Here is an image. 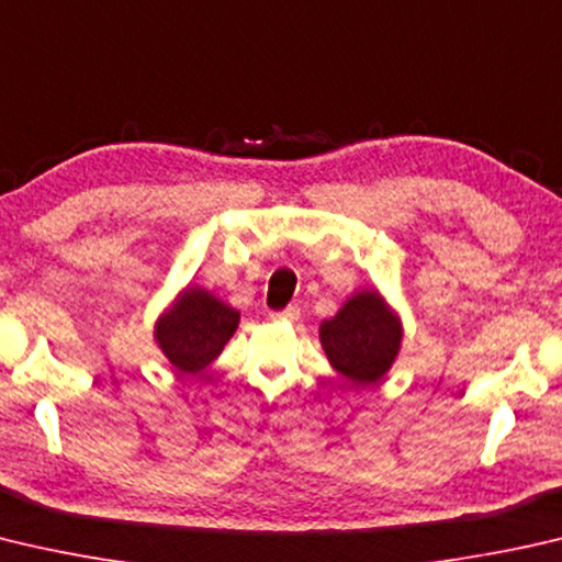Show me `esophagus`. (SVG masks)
Masks as SVG:
<instances>
[{"instance_id":"obj_1","label":"esophagus","mask_w":562,"mask_h":562,"mask_svg":"<svg viewBox=\"0 0 562 562\" xmlns=\"http://www.w3.org/2000/svg\"><path fill=\"white\" fill-rule=\"evenodd\" d=\"M272 319H278V322H297L300 319V307H290L288 310H282V312H272L270 314Z\"/></svg>"}]
</instances>
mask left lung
<instances>
[{
	"mask_svg": "<svg viewBox=\"0 0 562 562\" xmlns=\"http://www.w3.org/2000/svg\"><path fill=\"white\" fill-rule=\"evenodd\" d=\"M329 363L356 385L379 383L403 341V326L375 290H361L344 302L334 319L319 326Z\"/></svg>",
	"mask_w": 562,
	"mask_h": 562,
	"instance_id": "1",
	"label": "left lung"
}]
</instances>
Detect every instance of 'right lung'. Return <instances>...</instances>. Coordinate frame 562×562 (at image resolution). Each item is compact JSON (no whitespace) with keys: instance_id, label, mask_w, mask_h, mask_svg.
Instances as JSON below:
<instances>
[{"instance_id":"add662e5","label":"right lung","mask_w":562,"mask_h":562,"mask_svg":"<svg viewBox=\"0 0 562 562\" xmlns=\"http://www.w3.org/2000/svg\"><path fill=\"white\" fill-rule=\"evenodd\" d=\"M240 312L201 288H187L159 316L155 339L181 373H199L218 359L223 346L238 329Z\"/></svg>"}]
</instances>
